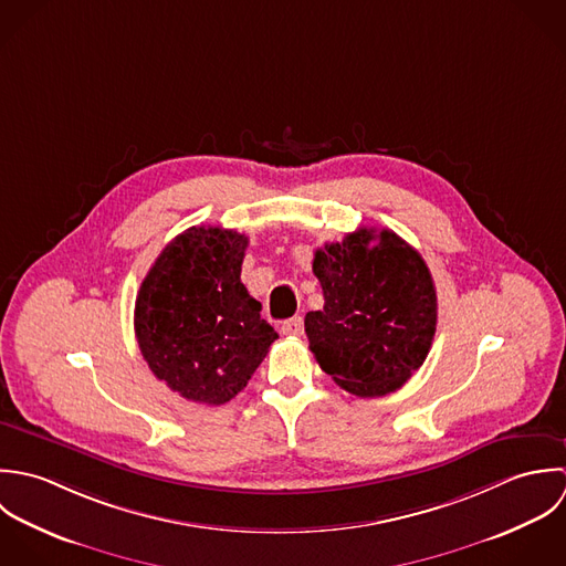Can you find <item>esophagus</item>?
Returning <instances> with one entry per match:
<instances>
[{"label": "esophagus", "instance_id": "34e87169", "mask_svg": "<svg viewBox=\"0 0 566 566\" xmlns=\"http://www.w3.org/2000/svg\"><path fill=\"white\" fill-rule=\"evenodd\" d=\"M280 331H282V335H286V337H302V333H304V319H302V317L286 319Z\"/></svg>", "mask_w": 566, "mask_h": 566}]
</instances>
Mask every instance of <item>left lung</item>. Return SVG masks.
Instances as JSON below:
<instances>
[{
	"label": "left lung",
	"mask_w": 566,
	"mask_h": 566,
	"mask_svg": "<svg viewBox=\"0 0 566 566\" xmlns=\"http://www.w3.org/2000/svg\"><path fill=\"white\" fill-rule=\"evenodd\" d=\"M324 308L304 319L311 352L340 389L376 398L424 363L438 295L422 255L391 229L360 227L315 251Z\"/></svg>",
	"instance_id": "left-lung-1"
}]
</instances>
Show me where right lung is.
Instances as JSON below:
<instances>
[{"label":"right lung","instance_id":"obj_1","mask_svg":"<svg viewBox=\"0 0 566 566\" xmlns=\"http://www.w3.org/2000/svg\"><path fill=\"white\" fill-rule=\"evenodd\" d=\"M249 238L190 227L159 253L135 300V337L150 371L186 400L229 402L277 333L240 282Z\"/></svg>","mask_w":566,"mask_h":566}]
</instances>
